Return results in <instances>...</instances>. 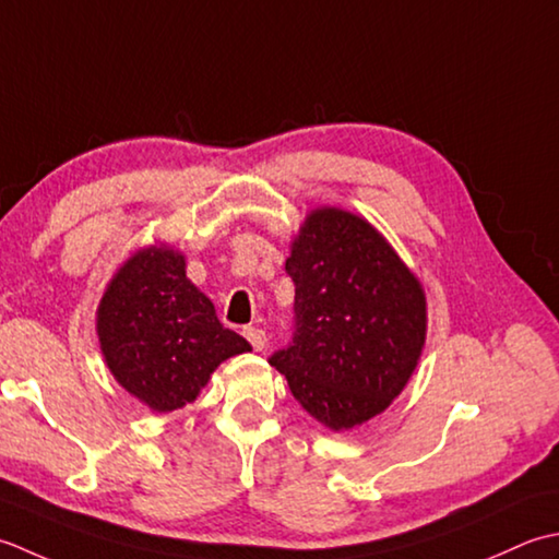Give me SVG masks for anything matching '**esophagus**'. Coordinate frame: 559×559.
<instances>
[{"label": "esophagus", "instance_id": "1", "mask_svg": "<svg viewBox=\"0 0 559 559\" xmlns=\"http://www.w3.org/2000/svg\"><path fill=\"white\" fill-rule=\"evenodd\" d=\"M243 335L255 352H263L267 347V333L263 328H243Z\"/></svg>", "mask_w": 559, "mask_h": 559}]
</instances>
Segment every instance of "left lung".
<instances>
[{"label":"left lung","instance_id":"8db88e82","mask_svg":"<svg viewBox=\"0 0 559 559\" xmlns=\"http://www.w3.org/2000/svg\"><path fill=\"white\" fill-rule=\"evenodd\" d=\"M294 333L270 364L330 429L383 413L405 389L425 345L423 287L371 224L316 210L287 258Z\"/></svg>","mask_w":559,"mask_h":559}]
</instances>
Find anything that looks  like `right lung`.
Masks as SVG:
<instances>
[{
    "mask_svg": "<svg viewBox=\"0 0 559 559\" xmlns=\"http://www.w3.org/2000/svg\"><path fill=\"white\" fill-rule=\"evenodd\" d=\"M96 328L112 376L156 413L195 401L224 359L250 349L219 323L212 301L186 277L183 255L168 248L140 250L118 270Z\"/></svg>",
    "mask_w": 559,
    "mask_h": 559,
    "instance_id": "obj_1",
    "label": "right lung"
}]
</instances>
